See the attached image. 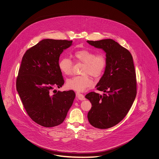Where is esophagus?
<instances>
[{"instance_id": "obj_1", "label": "esophagus", "mask_w": 159, "mask_h": 159, "mask_svg": "<svg viewBox=\"0 0 159 159\" xmlns=\"http://www.w3.org/2000/svg\"><path fill=\"white\" fill-rule=\"evenodd\" d=\"M76 97L79 99V100H84L85 99V98H84V97L83 94L79 93L78 92L76 93Z\"/></svg>"}]
</instances>
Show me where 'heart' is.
<instances>
[{
	"instance_id": "heart-1",
	"label": "heart",
	"mask_w": 159,
	"mask_h": 159,
	"mask_svg": "<svg viewBox=\"0 0 159 159\" xmlns=\"http://www.w3.org/2000/svg\"><path fill=\"white\" fill-rule=\"evenodd\" d=\"M73 57L76 62H82L83 67L81 71L82 75L68 79L66 81L67 87L78 91H84L93 84L91 76L98 77L101 76L107 64L106 57L102 53H95L87 49H81L75 51ZM73 67V62L68 57L61 58L58 67L65 75H71Z\"/></svg>"
}]
</instances>
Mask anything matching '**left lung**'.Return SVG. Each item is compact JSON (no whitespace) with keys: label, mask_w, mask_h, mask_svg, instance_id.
Returning a JSON list of instances; mask_svg holds the SVG:
<instances>
[{"label":"left lung","mask_w":159,"mask_h":159,"mask_svg":"<svg viewBox=\"0 0 159 159\" xmlns=\"http://www.w3.org/2000/svg\"><path fill=\"white\" fill-rule=\"evenodd\" d=\"M106 53L104 73L97 84V89L103 91L102 95L95 92L85 97L92 104L88 119L97 128H110L121 121L131 108L137 92L136 72L132 56L128 50L113 40H87Z\"/></svg>","instance_id":"left-lung-1"}]
</instances>
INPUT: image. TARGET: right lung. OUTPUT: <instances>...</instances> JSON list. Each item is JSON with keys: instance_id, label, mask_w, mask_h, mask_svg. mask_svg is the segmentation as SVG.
<instances>
[{"instance_id": "1", "label": "right lung", "mask_w": 159, "mask_h": 159, "mask_svg": "<svg viewBox=\"0 0 159 159\" xmlns=\"http://www.w3.org/2000/svg\"><path fill=\"white\" fill-rule=\"evenodd\" d=\"M72 42L43 39L27 50L19 68L16 87L24 107L33 121L46 128L64 121L76 96L72 90L52 91L64 83L59 58Z\"/></svg>"}]
</instances>
